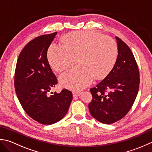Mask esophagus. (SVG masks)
Masks as SVG:
<instances>
[{"instance_id": "34e87169", "label": "esophagus", "mask_w": 152, "mask_h": 152, "mask_svg": "<svg viewBox=\"0 0 152 152\" xmlns=\"http://www.w3.org/2000/svg\"><path fill=\"white\" fill-rule=\"evenodd\" d=\"M80 94H81V92L80 91H73V92L74 97L78 96H79Z\"/></svg>"}]
</instances>
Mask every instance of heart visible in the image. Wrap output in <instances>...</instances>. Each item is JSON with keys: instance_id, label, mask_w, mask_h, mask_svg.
Instances as JSON below:
<instances>
[{"instance_id": "b5f03b06", "label": "heart", "mask_w": 152, "mask_h": 152, "mask_svg": "<svg viewBox=\"0 0 152 152\" xmlns=\"http://www.w3.org/2000/svg\"><path fill=\"white\" fill-rule=\"evenodd\" d=\"M62 45L53 44L48 52L50 66L58 72L66 70L76 62L79 65L61 74V83L66 87L79 90L96 79L104 78L115 65L118 50L115 41L108 36L91 31L67 34Z\"/></svg>"}]
</instances>
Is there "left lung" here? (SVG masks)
Here are the masks:
<instances>
[{
  "mask_svg": "<svg viewBox=\"0 0 152 152\" xmlns=\"http://www.w3.org/2000/svg\"><path fill=\"white\" fill-rule=\"evenodd\" d=\"M118 56L109 74L90 89L92 99L89 111L94 119L104 124L121 119L131 110L140 85V72L131 49L116 37Z\"/></svg>",
  "mask_w": 152,
  "mask_h": 152,
  "instance_id": "8db88e82",
  "label": "left lung"
}]
</instances>
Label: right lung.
Instances as JSON below:
<instances>
[{"label": "right lung", "mask_w": 152, "mask_h": 152, "mask_svg": "<svg viewBox=\"0 0 152 152\" xmlns=\"http://www.w3.org/2000/svg\"><path fill=\"white\" fill-rule=\"evenodd\" d=\"M57 32L35 37L25 46L18 58L14 87L23 109L42 125H51L66 115L73 99L72 91L50 92L58 84L47 59V51Z\"/></svg>", "instance_id": "add662e5"}]
</instances>
